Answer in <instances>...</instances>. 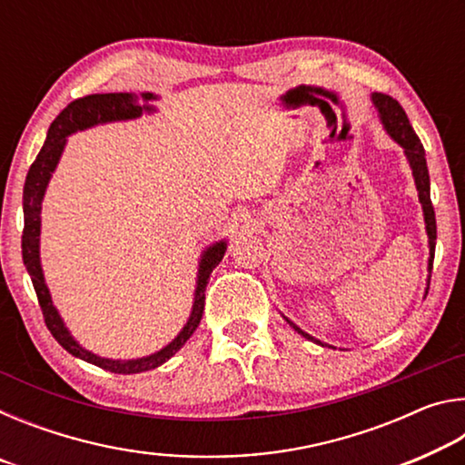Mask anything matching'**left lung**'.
Returning a JSON list of instances; mask_svg holds the SVG:
<instances>
[{
  "mask_svg": "<svg viewBox=\"0 0 465 465\" xmlns=\"http://www.w3.org/2000/svg\"><path fill=\"white\" fill-rule=\"evenodd\" d=\"M371 102L377 110V116H380V123L383 131L396 141V143L402 147V152L406 155L408 166L412 170V178H414V186L419 191V203L422 207V217H424V230H427V238H429V261H427V287H424V297L429 293V282H430V271H432V261H435V240H437V222H435V209H432L430 203V178H429V168H427V157H424V147L420 143V139L416 137V133L412 129L411 121H408L406 113L402 106L398 104L396 100L385 96V94L373 92L371 94ZM285 318L287 324L295 330L297 334H302L308 341L316 342L320 346H328V349H334L332 344L318 341L316 336H312L305 332V330L299 328L295 322H291L285 313H281Z\"/></svg>",
  "mask_w": 465,
  "mask_h": 465,
  "instance_id": "8db88e82",
  "label": "left lung"
}]
</instances>
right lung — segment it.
<instances>
[{"mask_svg":"<svg viewBox=\"0 0 465 465\" xmlns=\"http://www.w3.org/2000/svg\"><path fill=\"white\" fill-rule=\"evenodd\" d=\"M160 100L153 92H114V94H92V96L80 98L69 104L63 113L53 121L46 133L45 145L38 152L36 160L28 170L26 183H25V196H22V204H25V233H22V261H25L26 271L33 279V285L36 291L38 303H41L43 316L46 322V328L51 330L63 349L72 352L74 357L92 363L100 369H106L110 373H143L152 371V369L160 367L170 361L176 352L183 349L188 338L194 334V330L199 328L203 310H204V289L209 285L211 272L215 266L222 262V258L227 250V240H217L209 243L207 248L201 252L199 266H196V285H194V297H193V308L191 316H188L186 324L183 330L172 338V341L162 346L160 351L152 352V355L137 357V359H108L100 357L96 352H92L75 341L72 330L65 326V320L61 318L57 305L53 302V295L49 291V285L45 281V271L41 264V225H43V201L45 193L49 188L51 178L57 170L61 155L65 152L67 137H72L77 131H85L98 124L108 123H123V121H135L143 114L157 113V106L153 102Z\"/></svg>","mask_w":465,"mask_h":465,"instance_id":"1","label":"right lung"}]
</instances>
